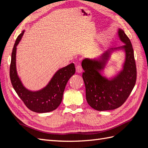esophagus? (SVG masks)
Listing matches in <instances>:
<instances>
[{
    "instance_id": "1",
    "label": "esophagus",
    "mask_w": 148,
    "mask_h": 148,
    "mask_svg": "<svg viewBox=\"0 0 148 148\" xmlns=\"http://www.w3.org/2000/svg\"><path fill=\"white\" fill-rule=\"evenodd\" d=\"M76 72H77V73H81V72H82L83 69H82V67H81V66L80 65H77L76 66Z\"/></svg>"
}]
</instances>
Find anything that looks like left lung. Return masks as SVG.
I'll list each match as a JSON object with an SVG mask.
<instances>
[{"instance_id":"1","label":"left lung","mask_w":148,"mask_h":148,"mask_svg":"<svg viewBox=\"0 0 148 148\" xmlns=\"http://www.w3.org/2000/svg\"><path fill=\"white\" fill-rule=\"evenodd\" d=\"M118 36L125 45L105 51L97 59L85 58L82 62L83 79L86 88L88 103L97 111H108L118 108L126 101L136 84L137 69L134 49L129 38L119 29ZM122 49L125 52L123 70L109 80L101 75L111 53Z\"/></svg>"}]
</instances>
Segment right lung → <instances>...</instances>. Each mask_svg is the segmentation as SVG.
Returning <instances> with one entry per match:
<instances>
[{"mask_svg":"<svg viewBox=\"0 0 148 148\" xmlns=\"http://www.w3.org/2000/svg\"><path fill=\"white\" fill-rule=\"evenodd\" d=\"M24 32L23 30L18 36L12 49L9 70L11 84L19 97L31 111L39 113L53 111L60 104L67 81L75 74L76 69L74 64H71L59 69L43 89L36 92L27 90L21 83L16 67V46Z\"/></svg>","mask_w":148,"mask_h":148,"instance_id":"add662e5","label":"right lung"}]
</instances>
